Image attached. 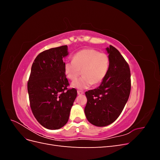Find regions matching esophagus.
I'll return each mask as SVG.
<instances>
[{
  "label": "esophagus",
  "instance_id": "34e87169",
  "mask_svg": "<svg viewBox=\"0 0 160 160\" xmlns=\"http://www.w3.org/2000/svg\"><path fill=\"white\" fill-rule=\"evenodd\" d=\"M84 92L83 91H81V90H78L77 91V94L78 95H81V94H83Z\"/></svg>",
  "mask_w": 160,
  "mask_h": 160
}]
</instances>
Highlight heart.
<instances>
[{
    "instance_id": "heart-1",
    "label": "heart",
    "mask_w": 160,
    "mask_h": 160,
    "mask_svg": "<svg viewBox=\"0 0 160 160\" xmlns=\"http://www.w3.org/2000/svg\"><path fill=\"white\" fill-rule=\"evenodd\" d=\"M110 60L108 54L93 49H85L76 52L72 61H66L64 72L69 79L74 81L82 71L83 77L73 81L72 86L83 89L98 85L107 76Z\"/></svg>"
}]
</instances>
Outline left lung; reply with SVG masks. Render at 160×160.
<instances>
[{"instance_id":"8db88e82","label":"left lung","mask_w":160,"mask_h":160,"mask_svg":"<svg viewBox=\"0 0 160 160\" xmlns=\"http://www.w3.org/2000/svg\"><path fill=\"white\" fill-rule=\"evenodd\" d=\"M110 60L107 76L99 87L85 92V113L89 122L103 127L118 119L126 104L131 91L129 66L119 51L109 45Z\"/></svg>"}]
</instances>
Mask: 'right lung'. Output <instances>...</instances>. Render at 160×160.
<instances>
[{"label": "right lung", "mask_w": 160, "mask_h": 160, "mask_svg": "<svg viewBox=\"0 0 160 160\" xmlns=\"http://www.w3.org/2000/svg\"><path fill=\"white\" fill-rule=\"evenodd\" d=\"M67 55V45L40 52L27 83L32 112L37 122L49 129H60L67 123L77 94L75 88H68L62 61Z\"/></svg>", "instance_id": "right-lung-1"}]
</instances>
